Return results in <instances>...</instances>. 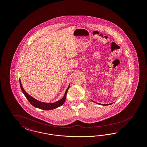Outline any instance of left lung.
<instances>
[{"mask_svg": "<svg viewBox=\"0 0 147 147\" xmlns=\"http://www.w3.org/2000/svg\"><path fill=\"white\" fill-rule=\"evenodd\" d=\"M98 104V103H97ZM111 104H106V105H105V104H104L103 105H111ZM100 105H101V104H100Z\"/></svg>", "mask_w": 147, "mask_h": 147, "instance_id": "obj_1", "label": "left lung"}]
</instances>
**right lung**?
<instances>
[{
	"label": "right lung",
	"mask_w": 147,
	"mask_h": 147,
	"mask_svg": "<svg viewBox=\"0 0 147 147\" xmlns=\"http://www.w3.org/2000/svg\"><path fill=\"white\" fill-rule=\"evenodd\" d=\"M20 85L21 90L22 91V92L24 93V94L25 95V97L28 100L30 103L35 107H37L38 109H42V110H53V109H55L57 107H58L63 105L64 102L65 101L67 94V92H68V90L69 88V86H70V85H69L68 89H67V90L65 92V94H64L63 98L62 99H61L60 100L57 101L56 102H54V103H45V102H41L40 101H38L36 99H35L34 98H32V96H31L30 95H28V94L25 91L24 89H23V88L22 86V85H21L20 79Z\"/></svg>",
	"instance_id": "right-lung-1"
}]
</instances>
